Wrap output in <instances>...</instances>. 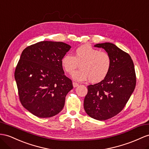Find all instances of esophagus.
Returning <instances> with one entry per match:
<instances>
[{
	"label": "esophagus",
	"instance_id": "1",
	"mask_svg": "<svg viewBox=\"0 0 149 149\" xmlns=\"http://www.w3.org/2000/svg\"><path fill=\"white\" fill-rule=\"evenodd\" d=\"M72 84H73V87H76L79 86V84H77V83H76V82H74Z\"/></svg>",
	"mask_w": 149,
	"mask_h": 149
}]
</instances>
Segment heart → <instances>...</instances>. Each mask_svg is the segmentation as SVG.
I'll list each match as a JSON object with an SVG mask.
<instances>
[{
	"mask_svg": "<svg viewBox=\"0 0 149 149\" xmlns=\"http://www.w3.org/2000/svg\"><path fill=\"white\" fill-rule=\"evenodd\" d=\"M75 81H84L89 79L92 83H97L107 77L111 67V58L107 53L101 52L88 45L76 48L74 56L65 54L61 59V65L67 73L71 74Z\"/></svg>",
	"mask_w": 149,
	"mask_h": 149,
	"instance_id": "b5f03b06",
	"label": "heart"
}]
</instances>
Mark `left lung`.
<instances>
[{"instance_id":"8db88e82","label":"left lung","mask_w":149,"mask_h":149,"mask_svg":"<svg viewBox=\"0 0 149 149\" xmlns=\"http://www.w3.org/2000/svg\"><path fill=\"white\" fill-rule=\"evenodd\" d=\"M94 47L105 49L111 58V67L103 81L87 86L84 108L90 117L103 121L124 108L135 88L136 74L131 56L115 45L104 43Z\"/></svg>"}]
</instances>
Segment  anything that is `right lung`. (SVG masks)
<instances>
[{"instance_id":"right-lung-1","label":"right lung","mask_w":149,"mask_h":149,"mask_svg":"<svg viewBox=\"0 0 149 149\" xmlns=\"http://www.w3.org/2000/svg\"><path fill=\"white\" fill-rule=\"evenodd\" d=\"M70 48L63 42L43 41L22 51L14 77L22 105L34 115L49 118L63 108L73 85L61 59Z\"/></svg>"}]
</instances>
